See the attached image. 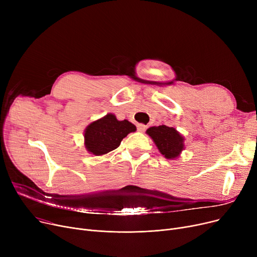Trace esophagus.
Instances as JSON below:
<instances>
[{"label": "esophagus", "instance_id": "34e87169", "mask_svg": "<svg viewBox=\"0 0 257 257\" xmlns=\"http://www.w3.org/2000/svg\"><path fill=\"white\" fill-rule=\"evenodd\" d=\"M146 129H147V126H146V125H144V124H139V125H138V130H139V131L143 132V131H145Z\"/></svg>", "mask_w": 257, "mask_h": 257}]
</instances>
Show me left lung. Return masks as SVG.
Masks as SVG:
<instances>
[{"instance_id":"8db88e82","label":"left lung","mask_w":257,"mask_h":257,"mask_svg":"<svg viewBox=\"0 0 257 257\" xmlns=\"http://www.w3.org/2000/svg\"><path fill=\"white\" fill-rule=\"evenodd\" d=\"M146 133L167 159H176L184 150V138L174 127L153 126L147 129Z\"/></svg>"}]
</instances>
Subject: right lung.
Masks as SVG:
<instances>
[{
  "label": "right lung",
  "instance_id": "add662e5",
  "mask_svg": "<svg viewBox=\"0 0 257 257\" xmlns=\"http://www.w3.org/2000/svg\"><path fill=\"white\" fill-rule=\"evenodd\" d=\"M137 131L128 119L118 120L113 113L93 120L84 130V146L88 153L101 156L115 150L129 133Z\"/></svg>",
  "mask_w": 257,
  "mask_h": 257
}]
</instances>
